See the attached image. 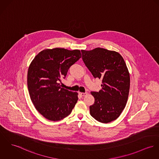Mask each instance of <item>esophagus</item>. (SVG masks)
Instances as JSON below:
<instances>
[{"label": "esophagus", "instance_id": "obj_1", "mask_svg": "<svg viewBox=\"0 0 159 159\" xmlns=\"http://www.w3.org/2000/svg\"><path fill=\"white\" fill-rule=\"evenodd\" d=\"M79 93H80V95L81 96H82V97L86 96V95H87V92H80Z\"/></svg>", "mask_w": 159, "mask_h": 159}]
</instances>
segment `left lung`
I'll use <instances>...</instances> for the list:
<instances>
[{"mask_svg":"<svg viewBox=\"0 0 159 159\" xmlns=\"http://www.w3.org/2000/svg\"><path fill=\"white\" fill-rule=\"evenodd\" d=\"M81 53L87 69L102 83L99 92H91L95 102L90 106V114L99 122H111L120 116L128 101L130 76L126 64L115 51L96 48Z\"/></svg>","mask_w":159,"mask_h":159,"instance_id":"1","label":"left lung"}]
</instances>
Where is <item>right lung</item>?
Instances as JSON below:
<instances>
[{
  "mask_svg": "<svg viewBox=\"0 0 159 159\" xmlns=\"http://www.w3.org/2000/svg\"><path fill=\"white\" fill-rule=\"evenodd\" d=\"M81 58L79 50L55 48L39 53L29 66L27 85L31 100L45 118L59 121L72 112L78 93L61 87L69 68Z\"/></svg>",
  "mask_w": 159,
  "mask_h": 159,
  "instance_id": "1",
  "label": "right lung"
}]
</instances>
